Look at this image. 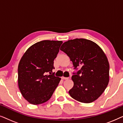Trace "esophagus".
I'll use <instances>...</instances> for the list:
<instances>
[{"label": "esophagus", "instance_id": "1", "mask_svg": "<svg viewBox=\"0 0 123 123\" xmlns=\"http://www.w3.org/2000/svg\"><path fill=\"white\" fill-rule=\"evenodd\" d=\"M62 80H68L69 78L68 77H62Z\"/></svg>", "mask_w": 123, "mask_h": 123}]
</instances>
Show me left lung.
I'll list each match as a JSON object with an SVG mask.
<instances>
[{
    "mask_svg": "<svg viewBox=\"0 0 123 123\" xmlns=\"http://www.w3.org/2000/svg\"><path fill=\"white\" fill-rule=\"evenodd\" d=\"M60 49L69 57L74 69L81 67L72 77L74 86L69 91L70 96L83 103L97 100L109 82V63L103 50L85 38L68 40Z\"/></svg>",
    "mask_w": 123,
    "mask_h": 123,
    "instance_id": "1",
    "label": "left lung"
}]
</instances>
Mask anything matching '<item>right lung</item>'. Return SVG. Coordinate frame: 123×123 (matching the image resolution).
I'll return each instance as SVG.
<instances>
[{
    "instance_id": "1",
    "label": "right lung",
    "mask_w": 123,
    "mask_h": 123,
    "mask_svg": "<svg viewBox=\"0 0 123 123\" xmlns=\"http://www.w3.org/2000/svg\"><path fill=\"white\" fill-rule=\"evenodd\" d=\"M62 41L43 40L27 50L18 67V87L23 97L33 105L46 102L53 95L61 78L55 77L54 60ZM49 73L50 75H47Z\"/></svg>"
}]
</instances>
